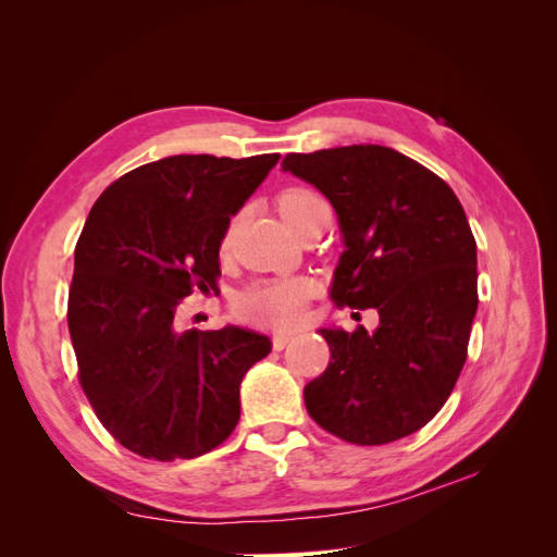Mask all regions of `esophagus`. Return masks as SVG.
Returning a JSON list of instances; mask_svg holds the SVG:
<instances>
[{
  "label": "esophagus",
  "instance_id": "34e87169",
  "mask_svg": "<svg viewBox=\"0 0 557 557\" xmlns=\"http://www.w3.org/2000/svg\"><path fill=\"white\" fill-rule=\"evenodd\" d=\"M290 342H293V334H274V336H272V346H274L276 350H283Z\"/></svg>",
  "mask_w": 557,
  "mask_h": 557
}]
</instances>
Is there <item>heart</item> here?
<instances>
[{"instance_id":"heart-1","label":"heart","mask_w":557,"mask_h":557,"mask_svg":"<svg viewBox=\"0 0 557 557\" xmlns=\"http://www.w3.org/2000/svg\"><path fill=\"white\" fill-rule=\"evenodd\" d=\"M327 207L309 185H290L278 195V211L295 232L301 227L311 213ZM232 239V227L227 230L223 246L227 248ZM313 285L299 276H283L272 281H260L250 285L237 297V311L256 323L272 327H293L297 325L307 309V299L311 297Z\"/></svg>"}]
</instances>
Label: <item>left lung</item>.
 Returning a JSON list of instances; mask_svg holds the SVG:
<instances>
[{
	"label": "left lung",
	"mask_w": 557,
	"mask_h": 557,
	"mask_svg": "<svg viewBox=\"0 0 557 557\" xmlns=\"http://www.w3.org/2000/svg\"><path fill=\"white\" fill-rule=\"evenodd\" d=\"M344 234L330 297L376 309L379 327L320 330L330 364L305 387L309 416L358 446L409 436L453 393L479 307L476 242L460 199L428 166L376 144L288 153Z\"/></svg>",
	"instance_id": "left-lung-1"
}]
</instances>
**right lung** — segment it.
I'll list each match as a JSON object with an SVG mask.
<instances>
[{"instance_id": "right-lung-1", "label": "right lung", "mask_w": 557, "mask_h": 557, "mask_svg": "<svg viewBox=\"0 0 557 557\" xmlns=\"http://www.w3.org/2000/svg\"><path fill=\"white\" fill-rule=\"evenodd\" d=\"M278 153L172 156L99 195L74 250L70 288L78 383L113 440L148 460H190L239 423L244 374L272 350L244 327L176 330L181 301L218 293L230 218Z\"/></svg>"}]
</instances>
